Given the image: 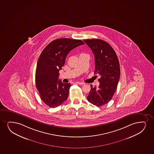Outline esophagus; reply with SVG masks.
Wrapping results in <instances>:
<instances>
[{"mask_svg": "<svg viewBox=\"0 0 154 154\" xmlns=\"http://www.w3.org/2000/svg\"><path fill=\"white\" fill-rule=\"evenodd\" d=\"M76 83H77V84H79V85H84V84H85L84 83L80 82H76Z\"/></svg>", "mask_w": 154, "mask_h": 154, "instance_id": "esophagus-1", "label": "esophagus"}]
</instances>
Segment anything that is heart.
I'll return each mask as SVG.
<instances>
[{"label":"heart","mask_w":154,"mask_h":154,"mask_svg":"<svg viewBox=\"0 0 154 154\" xmlns=\"http://www.w3.org/2000/svg\"><path fill=\"white\" fill-rule=\"evenodd\" d=\"M87 55V54H85V53H81V54H80V56L81 55Z\"/></svg>","instance_id":"heart-1"}]
</instances>
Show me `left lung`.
Listing matches in <instances>:
<instances>
[{
	"label": "left lung",
	"instance_id": "obj_1",
	"mask_svg": "<svg viewBox=\"0 0 154 154\" xmlns=\"http://www.w3.org/2000/svg\"><path fill=\"white\" fill-rule=\"evenodd\" d=\"M95 56L94 73L98 74V88L91 85L88 101L97 107L108 103L113 97L120 79V68L116 53L108 43L99 39H85Z\"/></svg>",
	"mask_w": 154,
	"mask_h": 154
}]
</instances>
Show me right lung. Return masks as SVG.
Listing matches in <instances>:
<instances>
[{
  "instance_id": "add662e5",
  "label": "right lung",
  "mask_w": 154,
  "mask_h": 154,
  "mask_svg": "<svg viewBox=\"0 0 154 154\" xmlns=\"http://www.w3.org/2000/svg\"><path fill=\"white\" fill-rule=\"evenodd\" d=\"M84 44L80 39L60 38L52 41L41 53L37 61L35 83L41 99L49 107H58L68 97L71 85L58 81L59 72L70 51Z\"/></svg>"
}]
</instances>
